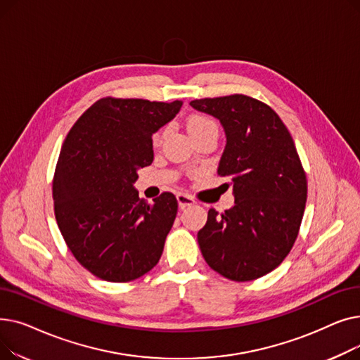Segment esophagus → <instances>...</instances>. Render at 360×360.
I'll use <instances>...</instances> for the list:
<instances>
[{"label":"esophagus","mask_w":360,"mask_h":360,"mask_svg":"<svg viewBox=\"0 0 360 360\" xmlns=\"http://www.w3.org/2000/svg\"><path fill=\"white\" fill-rule=\"evenodd\" d=\"M176 200H178V204H179L181 209H185V207H188V205H193V204L195 202L193 197L186 195V194H182V193L176 195Z\"/></svg>","instance_id":"obj_1"}]
</instances>
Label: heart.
Masks as SVG:
<instances>
[{
	"mask_svg": "<svg viewBox=\"0 0 360 360\" xmlns=\"http://www.w3.org/2000/svg\"><path fill=\"white\" fill-rule=\"evenodd\" d=\"M186 131L191 137H195L200 134H205V132H217V125L214 124V121H212L210 118H207L204 115H193L186 121ZM162 139H163V131L155 134L153 143L160 144Z\"/></svg>",
	"mask_w": 360,
	"mask_h": 360,
	"instance_id": "heart-1",
	"label": "heart"
}]
</instances>
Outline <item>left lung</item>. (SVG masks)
Instances as JSON below:
<instances>
[{"instance_id": "8db88e82", "label": "left lung", "mask_w": 360, "mask_h": 360, "mask_svg": "<svg viewBox=\"0 0 360 360\" xmlns=\"http://www.w3.org/2000/svg\"><path fill=\"white\" fill-rule=\"evenodd\" d=\"M190 105L223 127L217 175L231 179L224 185L235 197L221 216L209 210L197 235L201 254L226 278H258L290 252L304 217L308 185L293 139L270 106L243 94Z\"/></svg>"}]
</instances>
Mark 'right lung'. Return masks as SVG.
Segmentation results:
<instances>
[{
  "instance_id": "add662e5",
  "label": "right lung",
  "mask_w": 360,
  "mask_h": 360,
  "mask_svg": "<svg viewBox=\"0 0 360 360\" xmlns=\"http://www.w3.org/2000/svg\"><path fill=\"white\" fill-rule=\"evenodd\" d=\"M182 101L101 99L67 134L56 163L55 217L70 251L96 277L124 283L153 269L178 212L174 194L139 197V169L153 162V137Z\"/></svg>"
}]
</instances>
